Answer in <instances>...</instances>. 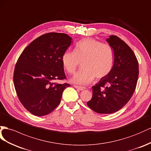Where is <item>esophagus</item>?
Segmentation results:
<instances>
[{
  "instance_id": "obj_1",
  "label": "esophagus",
  "mask_w": 151,
  "mask_h": 151,
  "mask_svg": "<svg viewBox=\"0 0 151 151\" xmlns=\"http://www.w3.org/2000/svg\"><path fill=\"white\" fill-rule=\"evenodd\" d=\"M74 87H75V88H77V89H78V90H80V91H83L85 88V87H81V86H76V85H75L74 86Z\"/></svg>"
}]
</instances>
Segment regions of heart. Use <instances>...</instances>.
<instances>
[{
  "label": "heart",
  "mask_w": 151,
  "mask_h": 151,
  "mask_svg": "<svg viewBox=\"0 0 151 151\" xmlns=\"http://www.w3.org/2000/svg\"><path fill=\"white\" fill-rule=\"evenodd\" d=\"M82 63V68L73 76V83L86 85L95 77L105 78L110 74L114 67V52L108 44L92 38H86L75 45L73 52H65L62 57V64L64 70L73 74Z\"/></svg>",
  "instance_id": "obj_1"
}]
</instances>
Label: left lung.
<instances>
[{
  "label": "left lung",
  "instance_id": "1",
  "mask_svg": "<svg viewBox=\"0 0 151 151\" xmlns=\"http://www.w3.org/2000/svg\"><path fill=\"white\" fill-rule=\"evenodd\" d=\"M106 41L114 52V64L110 74L92 88L88 106L98 114H110L121 110L134 93L138 78V63L133 50L116 36Z\"/></svg>",
  "mask_w": 151,
  "mask_h": 151
}]
</instances>
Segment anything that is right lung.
<instances>
[{
	"label": "right lung",
	"mask_w": 151,
	"mask_h": 151,
	"mask_svg": "<svg viewBox=\"0 0 151 151\" xmlns=\"http://www.w3.org/2000/svg\"><path fill=\"white\" fill-rule=\"evenodd\" d=\"M73 42L64 33L43 34L26 47L15 65L13 80L19 100L36 116L48 115L60 103L68 83H57L65 79L62 57Z\"/></svg>",
	"instance_id": "obj_1"
}]
</instances>
